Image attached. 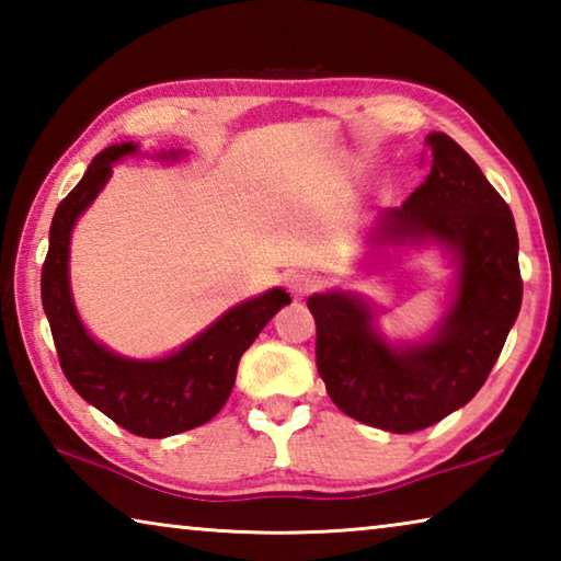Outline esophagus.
<instances>
[{"label": "esophagus", "instance_id": "34e87169", "mask_svg": "<svg viewBox=\"0 0 561 561\" xmlns=\"http://www.w3.org/2000/svg\"><path fill=\"white\" fill-rule=\"evenodd\" d=\"M287 287L291 291V297L301 299V297H307V294H311L319 287V277H317V274H311V272H294L289 282H287Z\"/></svg>", "mask_w": 561, "mask_h": 561}]
</instances>
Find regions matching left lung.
<instances>
[{
  "instance_id": "obj_1",
  "label": "left lung",
  "mask_w": 561,
  "mask_h": 561,
  "mask_svg": "<svg viewBox=\"0 0 561 561\" xmlns=\"http://www.w3.org/2000/svg\"><path fill=\"white\" fill-rule=\"evenodd\" d=\"M431 175L401 207L366 227L376 267L388 247H438L453 267L445 311L428 336L391 341L358 291L311 294L317 368L339 411L388 433L443 421L480 391L522 307L517 230L507 203L445 133H428Z\"/></svg>"
}]
</instances>
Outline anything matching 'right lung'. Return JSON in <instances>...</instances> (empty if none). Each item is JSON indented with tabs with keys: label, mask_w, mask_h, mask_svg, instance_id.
I'll return each instance as SVG.
<instances>
[{
	"label": "right lung",
	"mask_w": 561,
	"mask_h": 561,
	"mask_svg": "<svg viewBox=\"0 0 561 561\" xmlns=\"http://www.w3.org/2000/svg\"><path fill=\"white\" fill-rule=\"evenodd\" d=\"M138 144H116L91 165L61 205L49 230V254L42 267V304L61 368L83 401L140 438H168L220 413L232 393L237 364L270 319L291 301L282 287L227 309L201 334L158 358H128L101 344L76 309L69 277L71 234L113 175L121 158L136 156ZM185 150L156 158L178 160Z\"/></svg>",
	"instance_id": "add662e5"
}]
</instances>
